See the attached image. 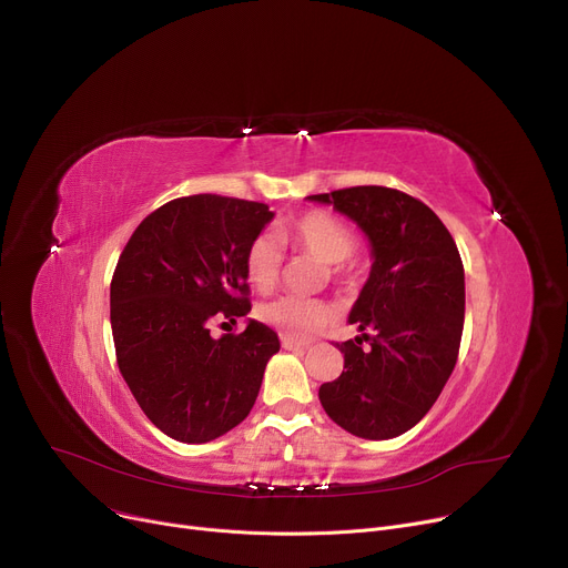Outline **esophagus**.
I'll list each match as a JSON object with an SVG mask.
<instances>
[{
  "label": "esophagus",
  "instance_id": "1",
  "mask_svg": "<svg viewBox=\"0 0 568 568\" xmlns=\"http://www.w3.org/2000/svg\"><path fill=\"white\" fill-rule=\"evenodd\" d=\"M281 343H283L285 349H294V352H296V349H308V347H311V343H306V341H294V338H287V336H283Z\"/></svg>",
  "mask_w": 568,
  "mask_h": 568
}]
</instances>
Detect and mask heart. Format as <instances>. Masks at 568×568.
Masks as SVG:
<instances>
[{"mask_svg": "<svg viewBox=\"0 0 568 568\" xmlns=\"http://www.w3.org/2000/svg\"><path fill=\"white\" fill-rule=\"evenodd\" d=\"M281 244L308 251L329 264L332 276H345L349 272V255L356 248L354 230L338 216L313 209L302 216L287 221L278 230ZM283 251L274 236L257 234L246 246L244 253V272L246 278L260 292H268L281 276ZM257 315L264 324L274 326L287 338H308L334 317V308L311 296L285 294L274 302H266L257 308Z\"/></svg>", "mask_w": 568, "mask_h": 568, "instance_id": "1", "label": "heart"}]
</instances>
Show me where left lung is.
<instances>
[{"instance_id": "left-lung-1", "label": "left lung", "mask_w": 568, "mask_h": 568, "mask_svg": "<svg viewBox=\"0 0 568 568\" xmlns=\"http://www.w3.org/2000/svg\"><path fill=\"white\" fill-rule=\"evenodd\" d=\"M308 197L359 225L375 257L349 313L362 336L336 343L345 366L320 386V403L356 437H398L428 414L458 362L465 322L458 246L428 204L396 189L352 186Z\"/></svg>"}]
</instances>
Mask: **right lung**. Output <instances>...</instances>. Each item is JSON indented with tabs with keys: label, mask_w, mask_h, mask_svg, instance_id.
Wrapping results in <instances>:
<instances>
[{
	"label": "right lung",
	"mask_w": 568,
	"mask_h": 568,
	"mask_svg": "<svg viewBox=\"0 0 568 568\" xmlns=\"http://www.w3.org/2000/svg\"><path fill=\"white\" fill-rule=\"evenodd\" d=\"M272 219L262 202L176 197L119 255L110 283L116 366L146 419L176 442H212L242 424L281 349L278 334L255 320L242 334H209L214 320L251 311L244 253Z\"/></svg>",
	"instance_id": "obj_1"
}]
</instances>
